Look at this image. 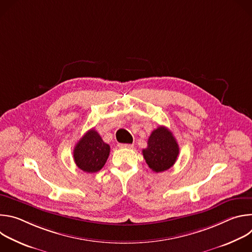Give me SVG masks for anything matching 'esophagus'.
<instances>
[{
  "label": "esophagus",
  "mask_w": 252,
  "mask_h": 252,
  "mask_svg": "<svg viewBox=\"0 0 252 252\" xmlns=\"http://www.w3.org/2000/svg\"><path fill=\"white\" fill-rule=\"evenodd\" d=\"M118 147L120 149H132L133 145H130V143H119Z\"/></svg>",
  "instance_id": "1"
}]
</instances>
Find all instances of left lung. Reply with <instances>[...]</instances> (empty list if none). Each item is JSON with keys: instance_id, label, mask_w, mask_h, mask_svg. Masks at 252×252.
<instances>
[{"instance_id": "8db88e82", "label": "left lung", "mask_w": 252, "mask_h": 252, "mask_svg": "<svg viewBox=\"0 0 252 252\" xmlns=\"http://www.w3.org/2000/svg\"><path fill=\"white\" fill-rule=\"evenodd\" d=\"M179 148L171 131L165 126H158L149 137L148 148L142 155L148 165L156 172L170 168L177 159Z\"/></svg>"}]
</instances>
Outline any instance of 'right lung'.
Returning <instances> with one entry per match:
<instances>
[{"label":"right lung","mask_w":252,"mask_h":252,"mask_svg":"<svg viewBox=\"0 0 252 252\" xmlns=\"http://www.w3.org/2000/svg\"><path fill=\"white\" fill-rule=\"evenodd\" d=\"M111 148L94 128L88 130L74 150V160L79 168L93 173L100 170L110 156Z\"/></svg>","instance_id":"1"}]
</instances>
